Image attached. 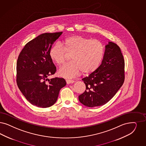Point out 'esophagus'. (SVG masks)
<instances>
[{
    "mask_svg": "<svg viewBox=\"0 0 146 146\" xmlns=\"http://www.w3.org/2000/svg\"><path fill=\"white\" fill-rule=\"evenodd\" d=\"M66 83L67 84H72V83L74 82V81L73 80H70V79H67V80H66Z\"/></svg>",
    "mask_w": 146,
    "mask_h": 146,
    "instance_id": "obj_1",
    "label": "esophagus"
}]
</instances>
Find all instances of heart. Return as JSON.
Instances as JSON below:
<instances>
[{
  "label": "heart",
  "mask_w": 146,
  "mask_h": 146,
  "mask_svg": "<svg viewBox=\"0 0 146 146\" xmlns=\"http://www.w3.org/2000/svg\"><path fill=\"white\" fill-rule=\"evenodd\" d=\"M64 47L59 44L52 46L49 51L50 59L58 65L63 64L68 54L72 61L62 66L59 74L65 78H73L80 72L90 74L96 71L102 60L105 48L99 40L79 35H70L63 41Z\"/></svg>",
  "instance_id": "heart-1"
}]
</instances>
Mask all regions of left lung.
Returning a JSON list of instances; mask_svg holds the SVG:
<instances>
[{
	"instance_id": "obj_1",
	"label": "left lung",
	"mask_w": 146,
	"mask_h": 146,
	"mask_svg": "<svg viewBox=\"0 0 146 146\" xmlns=\"http://www.w3.org/2000/svg\"><path fill=\"white\" fill-rule=\"evenodd\" d=\"M82 80L86 90L79 96V100L84 105L102 106L110 100L125 81V60L119 46L110 41L101 65Z\"/></svg>"
}]
</instances>
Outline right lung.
<instances>
[{
    "instance_id": "add662e5",
    "label": "right lung",
    "mask_w": 146,
    "mask_h": 146,
    "mask_svg": "<svg viewBox=\"0 0 146 146\" xmlns=\"http://www.w3.org/2000/svg\"><path fill=\"white\" fill-rule=\"evenodd\" d=\"M62 33L38 35L26 44L18 56L17 84L26 99L34 106L41 108L52 106L57 100L61 88L66 85L64 78H47L56 72L49 51Z\"/></svg>"
}]
</instances>
